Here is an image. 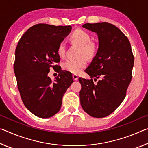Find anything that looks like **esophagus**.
I'll list each match as a JSON object with an SVG mask.
<instances>
[{
    "label": "esophagus",
    "mask_w": 148,
    "mask_h": 148,
    "mask_svg": "<svg viewBox=\"0 0 148 148\" xmlns=\"http://www.w3.org/2000/svg\"><path fill=\"white\" fill-rule=\"evenodd\" d=\"M72 77H73L74 80H77V79H78V76L76 74H73L72 75Z\"/></svg>",
    "instance_id": "esophagus-1"
}]
</instances>
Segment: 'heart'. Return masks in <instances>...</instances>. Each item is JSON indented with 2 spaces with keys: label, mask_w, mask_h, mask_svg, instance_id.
<instances>
[{
  "label": "heart",
  "mask_w": 148,
  "mask_h": 148,
  "mask_svg": "<svg viewBox=\"0 0 148 148\" xmlns=\"http://www.w3.org/2000/svg\"><path fill=\"white\" fill-rule=\"evenodd\" d=\"M71 40L80 46L79 58L68 59L62 62V67L64 71L72 74H78L87 66V59H92L97 53V45L91 41V36L88 32L82 29H77L71 34ZM57 52L60 57H63L66 53V44L64 41L59 43Z\"/></svg>",
  "instance_id": "heart-1"
}]
</instances>
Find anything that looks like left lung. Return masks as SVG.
<instances>
[{
	"label": "left lung",
	"mask_w": 148,
	"mask_h": 148,
	"mask_svg": "<svg viewBox=\"0 0 148 148\" xmlns=\"http://www.w3.org/2000/svg\"><path fill=\"white\" fill-rule=\"evenodd\" d=\"M82 27L96 32L99 46L85 71L91 79L79 78L80 103L89 116L102 118L114 112L125 98L132 79L134 56L129 39L114 25L102 22ZM97 79L95 84L93 79Z\"/></svg>",
	"instance_id": "left-lung-1"
}]
</instances>
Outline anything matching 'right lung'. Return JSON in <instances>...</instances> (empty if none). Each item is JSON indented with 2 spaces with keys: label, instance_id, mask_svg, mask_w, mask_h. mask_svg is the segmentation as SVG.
<instances>
[{
  "label": "right lung",
  "instance_id": "right-lung-1",
  "mask_svg": "<svg viewBox=\"0 0 148 148\" xmlns=\"http://www.w3.org/2000/svg\"><path fill=\"white\" fill-rule=\"evenodd\" d=\"M72 29L71 25L40 23L25 32L17 44L14 69L20 96L25 107L40 118H48L61 109L62 99L73 79L59 64V44ZM50 68L60 72L54 81L47 76Z\"/></svg>",
  "mask_w": 148,
  "mask_h": 148
}]
</instances>
